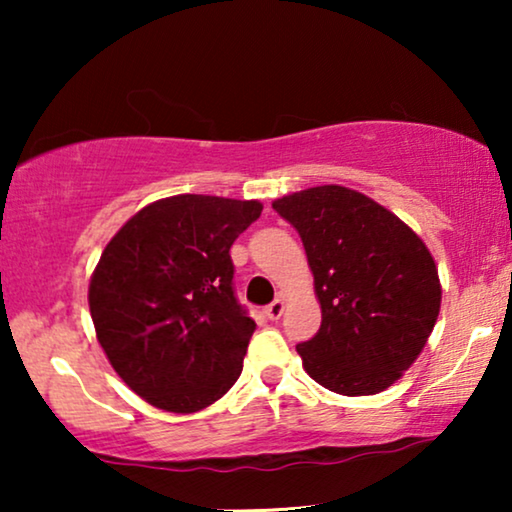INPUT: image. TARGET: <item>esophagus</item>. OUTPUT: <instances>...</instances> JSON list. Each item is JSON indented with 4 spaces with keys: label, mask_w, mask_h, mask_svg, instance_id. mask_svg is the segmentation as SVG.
Instances as JSON below:
<instances>
[{
    "label": "esophagus",
    "mask_w": 512,
    "mask_h": 512,
    "mask_svg": "<svg viewBox=\"0 0 512 512\" xmlns=\"http://www.w3.org/2000/svg\"><path fill=\"white\" fill-rule=\"evenodd\" d=\"M263 312H265V317L272 319V321L279 319V317H282V312H284V300H282V298L272 300V303H270L268 307H265Z\"/></svg>",
    "instance_id": "1"
}]
</instances>
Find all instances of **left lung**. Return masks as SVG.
<instances>
[{"label": "left lung", "instance_id": "1", "mask_svg": "<svg viewBox=\"0 0 512 512\" xmlns=\"http://www.w3.org/2000/svg\"><path fill=\"white\" fill-rule=\"evenodd\" d=\"M272 209L298 230L321 305L319 331L296 347L307 375L342 396L380 394L436 326L429 249L396 214L345 186L284 195Z\"/></svg>", "mask_w": 512, "mask_h": 512}]
</instances>
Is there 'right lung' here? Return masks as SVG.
I'll return each instance as SVG.
<instances>
[{"mask_svg": "<svg viewBox=\"0 0 512 512\" xmlns=\"http://www.w3.org/2000/svg\"><path fill=\"white\" fill-rule=\"evenodd\" d=\"M256 200L172 195L137 212L102 251L88 303L121 380L167 412H198L242 373L256 321L235 296L230 247Z\"/></svg>", "mask_w": 512, "mask_h": 512, "instance_id": "add662e5", "label": "right lung"}]
</instances>
